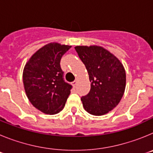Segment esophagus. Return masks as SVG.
<instances>
[{
  "label": "esophagus",
  "instance_id": "esophagus-1",
  "mask_svg": "<svg viewBox=\"0 0 153 153\" xmlns=\"http://www.w3.org/2000/svg\"><path fill=\"white\" fill-rule=\"evenodd\" d=\"M76 83H77V79H75V80H74V82H72V85L74 86H76Z\"/></svg>",
  "mask_w": 153,
  "mask_h": 153
}]
</instances>
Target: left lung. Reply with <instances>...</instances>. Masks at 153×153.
Masks as SVG:
<instances>
[{
    "mask_svg": "<svg viewBox=\"0 0 153 153\" xmlns=\"http://www.w3.org/2000/svg\"><path fill=\"white\" fill-rule=\"evenodd\" d=\"M91 84L87 95L81 97L85 110L94 116L106 114L121 100L126 88L123 65L109 51L99 46L75 47Z\"/></svg>",
    "mask_w": 153,
    "mask_h": 153,
    "instance_id": "1",
    "label": "left lung"
}]
</instances>
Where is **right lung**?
<instances>
[{
    "label": "right lung",
    "mask_w": 153,
    "mask_h": 153,
    "mask_svg": "<svg viewBox=\"0 0 153 153\" xmlns=\"http://www.w3.org/2000/svg\"><path fill=\"white\" fill-rule=\"evenodd\" d=\"M71 46L51 43L36 51L26 63L23 82L31 104L45 114L63 109L72 86L65 82L60 67L63 55Z\"/></svg>",
    "instance_id": "1"
}]
</instances>
